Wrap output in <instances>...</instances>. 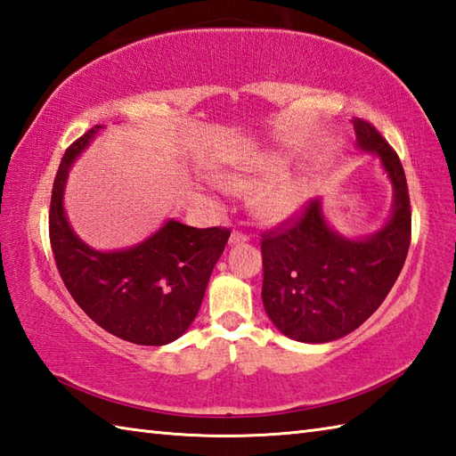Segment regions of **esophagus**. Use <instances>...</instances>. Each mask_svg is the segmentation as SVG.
<instances>
[{
  "label": "esophagus",
  "instance_id": "esophagus-1",
  "mask_svg": "<svg viewBox=\"0 0 456 456\" xmlns=\"http://www.w3.org/2000/svg\"><path fill=\"white\" fill-rule=\"evenodd\" d=\"M245 240H248L247 233H243V231H233V233H231L229 243L231 245H237V243H245Z\"/></svg>",
  "mask_w": 456,
  "mask_h": 456
}]
</instances>
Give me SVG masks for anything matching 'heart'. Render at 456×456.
Here are the masks:
<instances>
[{
  "label": "heart",
  "mask_w": 456,
  "mask_h": 456,
  "mask_svg": "<svg viewBox=\"0 0 456 456\" xmlns=\"http://www.w3.org/2000/svg\"><path fill=\"white\" fill-rule=\"evenodd\" d=\"M286 176V167L280 162H270L266 167H260L258 170H253L248 174H235V176L229 178V183L237 191L243 193H258L270 186H274ZM304 196L302 191L296 188H278L274 191H268L263 200L258 201V211L265 219H282L289 213H294L299 206H302Z\"/></svg>",
  "instance_id": "1"
}]
</instances>
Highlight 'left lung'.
Wrapping results in <instances>:
<instances>
[{"label":"left lung","instance_id":"obj_1","mask_svg":"<svg viewBox=\"0 0 456 456\" xmlns=\"http://www.w3.org/2000/svg\"><path fill=\"white\" fill-rule=\"evenodd\" d=\"M353 125L358 147L380 157L392 182L386 225L370 237L346 239L329 227L322 200H312L260 240L265 309L299 343H329L361 327L395 284L411 243L410 191L398 154L372 123Z\"/></svg>","mask_w":456,"mask_h":456}]
</instances>
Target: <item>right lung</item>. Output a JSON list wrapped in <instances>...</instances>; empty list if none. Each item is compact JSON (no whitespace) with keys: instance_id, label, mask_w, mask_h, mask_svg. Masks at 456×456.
Here are the masks:
<instances>
[{"instance_id":"right-lung-1","label":"right lung","mask_w":456,"mask_h":456,"mask_svg":"<svg viewBox=\"0 0 456 456\" xmlns=\"http://www.w3.org/2000/svg\"><path fill=\"white\" fill-rule=\"evenodd\" d=\"M100 129L95 125L66 149L53 183L48 235L58 274L84 314L108 333L134 345H168L196 319L231 229L170 219L125 250L102 253L82 243L68 225L62 196L70 164Z\"/></svg>"}]
</instances>
